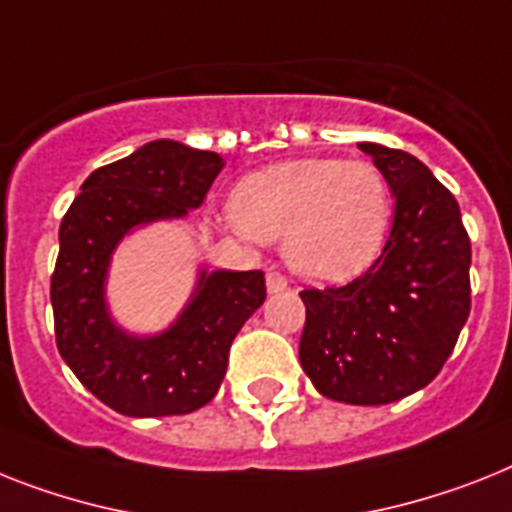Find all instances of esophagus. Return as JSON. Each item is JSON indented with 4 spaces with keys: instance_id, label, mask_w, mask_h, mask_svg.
Returning a JSON list of instances; mask_svg holds the SVG:
<instances>
[{
    "instance_id": "1",
    "label": "esophagus",
    "mask_w": 512,
    "mask_h": 512,
    "mask_svg": "<svg viewBox=\"0 0 512 512\" xmlns=\"http://www.w3.org/2000/svg\"><path fill=\"white\" fill-rule=\"evenodd\" d=\"M266 290L269 293H282V290H287V280L280 272H269L266 274Z\"/></svg>"
}]
</instances>
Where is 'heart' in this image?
<instances>
[{
    "label": "heart",
    "mask_w": 512,
    "mask_h": 512,
    "mask_svg": "<svg viewBox=\"0 0 512 512\" xmlns=\"http://www.w3.org/2000/svg\"><path fill=\"white\" fill-rule=\"evenodd\" d=\"M227 225L256 240H282L295 274L319 285L374 266L392 227V190L377 164L311 156L251 172L232 190Z\"/></svg>",
    "instance_id": "obj_1"
}]
</instances>
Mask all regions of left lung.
I'll return each mask as SVG.
<instances>
[{
  "label": "left lung",
  "instance_id": "1",
  "mask_svg": "<svg viewBox=\"0 0 512 512\" xmlns=\"http://www.w3.org/2000/svg\"><path fill=\"white\" fill-rule=\"evenodd\" d=\"M390 183L395 219L369 272L303 290L301 366L324 398L384 405L426 387L471 311V240L455 196L416 156L358 143Z\"/></svg>",
  "mask_w": 512,
  "mask_h": 512
}]
</instances>
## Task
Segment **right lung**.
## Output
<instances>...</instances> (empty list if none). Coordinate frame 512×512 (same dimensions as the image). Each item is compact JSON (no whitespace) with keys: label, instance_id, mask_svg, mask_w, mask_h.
Here are the masks:
<instances>
[{"label":"right lung","instance_id":"right-lung-1","mask_svg":"<svg viewBox=\"0 0 512 512\" xmlns=\"http://www.w3.org/2000/svg\"><path fill=\"white\" fill-rule=\"evenodd\" d=\"M225 167L214 151L180 141H151L99 167L59 225L52 274L59 356L80 384L122 416H183L217 395L230 345L264 303V272L206 266L175 322L156 335H135L114 322L107 303L112 256L130 232L183 219L204 204Z\"/></svg>","mask_w":512,"mask_h":512}]
</instances>
